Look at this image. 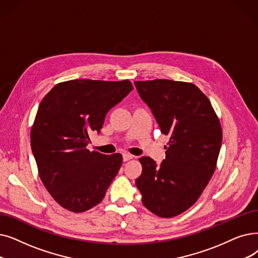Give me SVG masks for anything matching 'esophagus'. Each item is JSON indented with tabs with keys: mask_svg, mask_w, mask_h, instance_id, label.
Instances as JSON below:
<instances>
[{
	"mask_svg": "<svg viewBox=\"0 0 258 258\" xmlns=\"http://www.w3.org/2000/svg\"><path fill=\"white\" fill-rule=\"evenodd\" d=\"M134 158V156L133 155H131V154H128V153H124L123 154V161H128V160H131V159H133Z\"/></svg>",
	"mask_w": 258,
	"mask_h": 258,
	"instance_id": "34e87169",
	"label": "esophagus"
}]
</instances>
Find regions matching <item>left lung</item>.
I'll return each mask as SVG.
<instances>
[{"label": "left lung", "mask_w": 258, "mask_h": 258, "mask_svg": "<svg viewBox=\"0 0 258 258\" xmlns=\"http://www.w3.org/2000/svg\"><path fill=\"white\" fill-rule=\"evenodd\" d=\"M161 133L170 136L159 166L141 157L136 185L153 214L171 218L191 208L215 172L222 142L219 119L208 97L193 83L156 79L135 81Z\"/></svg>", "instance_id": "left-lung-1"}]
</instances>
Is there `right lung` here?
<instances>
[{"mask_svg": "<svg viewBox=\"0 0 258 258\" xmlns=\"http://www.w3.org/2000/svg\"><path fill=\"white\" fill-rule=\"evenodd\" d=\"M133 89L130 80L77 79L54 85L41 101L30 132L41 181L64 209L82 213L102 201L122 155L91 152L107 111Z\"/></svg>", "mask_w": 258, "mask_h": 258, "instance_id": "add662e5", "label": "right lung"}]
</instances>
